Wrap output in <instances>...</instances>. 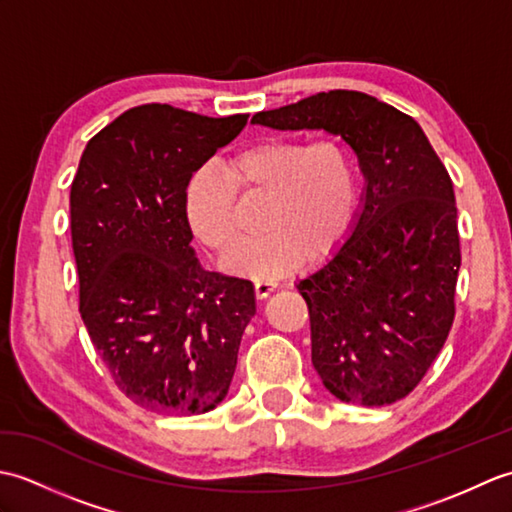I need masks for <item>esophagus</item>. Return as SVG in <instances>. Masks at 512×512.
<instances>
[{
    "label": "esophagus",
    "instance_id": "esophagus-1",
    "mask_svg": "<svg viewBox=\"0 0 512 512\" xmlns=\"http://www.w3.org/2000/svg\"><path fill=\"white\" fill-rule=\"evenodd\" d=\"M275 288H277L275 281H255V295H257V299H266Z\"/></svg>",
    "mask_w": 512,
    "mask_h": 512
}]
</instances>
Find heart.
Masks as SVG:
<instances>
[{"label":"heart","instance_id":"obj_1","mask_svg":"<svg viewBox=\"0 0 512 512\" xmlns=\"http://www.w3.org/2000/svg\"><path fill=\"white\" fill-rule=\"evenodd\" d=\"M235 193L266 195L262 233L226 257V270L253 281L292 273L303 257L321 259L343 244L358 202L352 149L339 136H264L224 162L191 173L184 209L191 231L217 255L237 242Z\"/></svg>","mask_w":512,"mask_h":512}]
</instances>
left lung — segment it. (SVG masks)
I'll list each match as a JSON object with an SVG mask.
<instances>
[{
    "label": "left lung",
    "mask_w": 512,
    "mask_h": 512,
    "mask_svg": "<svg viewBox=\"0 0 512 512\" xmlns=\"http://www.w3.org/2000/svg\"><path fill=\"white\" fill-rule=\"evenodd\" d=\"M253 123L325 129L361 162L363 211L328 264L299 281L312 365L343 402L391 405L436 361L455 317L460 270L453 182L411 116L354 90L312 94Z\"/></svg>",
    "instance_id": "obj_1"
}]
</instances>
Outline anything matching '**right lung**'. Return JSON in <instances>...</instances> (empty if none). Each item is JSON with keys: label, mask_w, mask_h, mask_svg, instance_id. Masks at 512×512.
I'll return each mask as SVG.
<instances>
[{"label": "right lung", "mask_w": 512, "mask_h": 512, "mask_svg": "<svg viewBox=\"0 0 512 512\" xmlns=\"http://www.w3.org/2000/svg\"><path fill=\"white\" fill-rule=\"evenodd\" d=\"M246 121L132 107L90 140L72 180L81 319L116 387L162 416L220 405L255 314L248 279L200 266L184 209L191 173Z\"/></svg>", "instance_id": "obj_1"}]
</instances>
